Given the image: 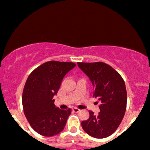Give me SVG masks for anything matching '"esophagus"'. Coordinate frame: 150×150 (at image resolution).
<instances>
[{"mask_svg": "<svg viewBox=\"0 0 150 150\" xmlns=\"http://www.w3.org/2000/svg\"><path fill=\"white\" fill-rule=\"evenodd\" d=\"M72 110H73V112H76V113H78L79 112H80V109H78V108H76V107H74L73 109H72Z\"/></svg>", "mask_w": 150, "mask_h": 150, "instance_id": "34e87169", "label": "esophagus"}]
</instances>
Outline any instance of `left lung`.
<instances>
[{
    "label": "left lung",
    "instance_id": "8db88e82",
    "mask_svg": "<svg viewBox=\"0 0 150 150\" xmlns=\"http://www.w3.org/2000/svg\"><path fill=\"white\" fill-rule=\"evenodd\" d=\"M78 67L89 79L94 88V96L100 102V112L82 121L85 132L94 138L109 137L120 126L127 107L125 83L120 74L103 62L77 63Z\"/></svg>",
    "mask_w": 150,
    "mask_h": 150
}]
</instances>
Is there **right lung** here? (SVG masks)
<instances>
[{
	"instance_id": "add662e5",
	"label": "right lung",
	"mask_w": 150,
	"mask_h": 150,
	"mask_svg": "<svg viewBox=\"0 0 150 150\" xmlns=\"http://www.w3.org/2000/svg\"><path fill=\"white\" fill-rule=\"evenodd\" d=\"M76 67L71 62L44 63L28 77L23 88L24 114L32 128L41 135L53 137L63 131L71 109L62 110L53 99L64 77Z\"/></svg>"
}]
</instances>
